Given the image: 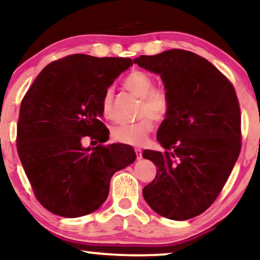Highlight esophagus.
<instances>
[{
    "label": "esophagus",
    "instance_id": "1",
    "mask_svg": "<svg viewBox=\"0 0 260 260\" xmlns=\"http://www.w3.org/2000/svg\"><path fill=\"white\" fill-rule=\"evenodd\" d=\"M135 153L137 155V159H141V157H142V149H141V148H135Z\"/></svg>",
    "mask_w": 260,
    "mask_h": 260
}]
</instances>
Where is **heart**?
Returning a JSON list of instances; mask_svg holds the SVG:
<instances>
[{
	"mask_svg": "<svg viewBox=\"0 0 260 260\" xmlns=\"http://www.w3.org/2000/svg\"><path fill=\"white\" fill-rule=\"evenodd\" d=\"M124 87L135 96L141 98L136 123L130 125H117L112 130V137L116 142L142 146L148 141L149 134L154 130V120H162L170 112V99L162 89L154 88V80L144 72H133L124 80ZM112 104V90L109 89L103 98V112L110 116Z\"/></svg>",
	"mask_w": 260,
	"mask_h": 260,
	"instance_id": "b5f03b06",
	"label": "heart"
}]
</instances>
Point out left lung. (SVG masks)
<instances>
[{"label": "left lung", "mask_w": 260, "mask_h": 260, "mask_svg": "<svg viewBox=\"0 0 260 260\" xmlns=\"http://www.w3.org/2000/svg\"><path fill=\"white\" fill-rule=\"evenodd\" d=\"M134 63L160 75L171 105L156 137L166 151L142 154L156 166L143 197L161 216L188 220L214 203L240 154L235 89L209 60L185 50L140 56Z\"/></svg>", "instance_id": "8db88e82"}]
</instances>
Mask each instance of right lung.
<instances>
[{
  "label": "right lung",
  "instance_id": "obj_1",
  "mask_svg": "<svg viewBox=\"0 0 260 260\" xmlns=\"http://www.w3.org/2000/svg\"><path fill=\"white\" fill-rule=\"evenodd\" d=\"M133 59L70 55L44 68L20 106L18 154L37 200L52 214L80 217L106 201L117 171L136 160L131 147L85 148L109 140L103 98Z\"/></svg>",
  "mask_w": 260,
  "mask_h": 260
}]
</instances>
